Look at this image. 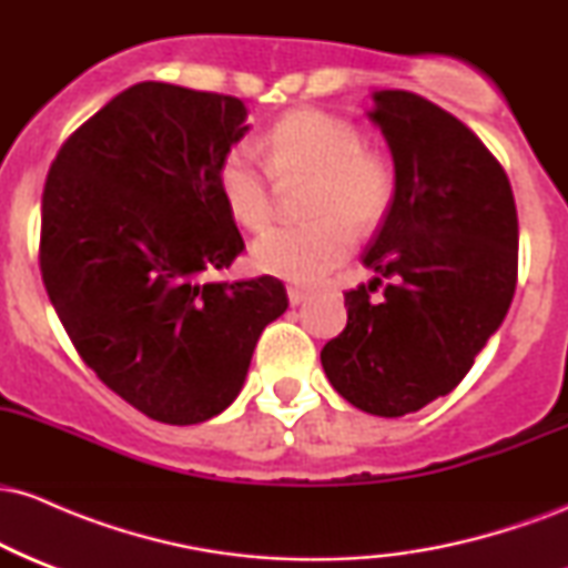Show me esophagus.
Listing matches in <instances>:
<instances>
[{
  "label": "esophagus",
  "mask_w": 568,
  "mask_h": 568,
  "mask_svg": "<svg viewBox=\"0 0 568 568\" xmlns=\"http://www.w3.org/2000/svg\"><path fill=\"white\" fill-rule=\"evenodd\" d=\"M306 296H310V293L306 291H302V288H288V302H291V306H298V304H304L306 302Z\"/></svg>",
  "instance_id": "obj_1"
}]
</instances>
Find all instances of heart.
<instances>
[{
    "label": "heart",
    "instance_id": "1",
    "mask_svg": "<svg viewBox=\"0 0 568 568\" xmlns=\"http://www.w3.org/2000/svg\"><path fill=\"white\" fill-rule=\"evenodd\" d=\"M266 169L247 143L226 149L216 184L230 216L262 232L275 216L277 184L310 179L304 213L312 221L280 226L251 245V262L264 275L296 285H315L347 262L355 230H374L395 197V171L387 158L363 146V133L342 116L321 109L285 114L264 135Z\"/></svg>",
    "mask_w": 568,
    "mask_h": 568
}]
</instances>
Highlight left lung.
Instances as JSON below:
<instances>
[{"label":"left lung","instance_id":"left-lung-1","mask_svg":"<svg viewBox=\"0 0 568 568\" xmlns=\"http://www.w3.org/2000/svg\"><path fill=\"white\" fill-rule=\"evenodd\" d=\"M371 98L395 197L363 256L376 277L344 293L347 328L321 363L344 400L395 419L452 393L499 331L518 280V213L501 165L454 114L406 90ZM382 276L394 283L376 300Z\"/></svg>","mask_w":568,"mask_h":568}]
</instances>
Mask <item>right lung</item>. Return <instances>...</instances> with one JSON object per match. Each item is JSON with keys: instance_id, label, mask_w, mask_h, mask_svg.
<instances>
[{"instance_id": "obj_1", "label": "right lung", "mask_w": 568, "mask_h": 568, "mask_svg": "<svg viewBox=\"0 0 568 568\" xmlns=\"http://www.w3.org/2000/svg\"><path fill=\"white\" fill-rule=\"evenodd\" d=\"M245 120L240 98L139 82L63 143L44 184L39 270L63 328L98 379L165 425L230 408L288 310L277 277L202 280L245 247L216 184Z\"/></svg>"}]
</instances>
